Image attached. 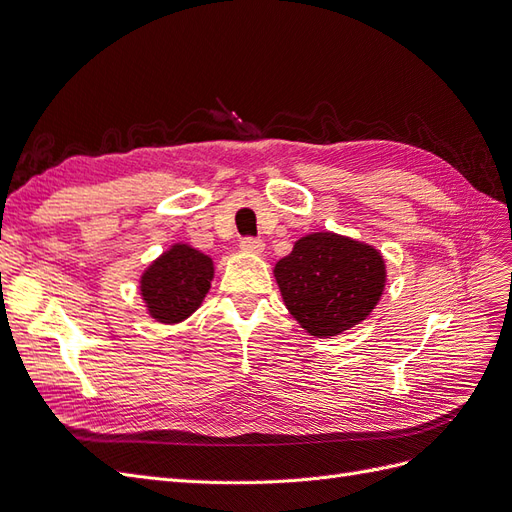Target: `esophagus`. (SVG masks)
<instances>
[{
    "instance_id": "34e87169",
    "label": "esophagus",
    "mask_w": 512,
    "mask_h": 512,
    "mask_svg": "<svg viewBox=\"0 0 512 512\" xmlns=\"http://www.w3.org/2000/svg\"><path fill=\"white\" fill-rule=\"evenodd\" d=\"M262 250H265V243H262L260 239H252L247 237L241 241V252L243 254H250V256H260Z\"/></svg>"
}]
</instances>
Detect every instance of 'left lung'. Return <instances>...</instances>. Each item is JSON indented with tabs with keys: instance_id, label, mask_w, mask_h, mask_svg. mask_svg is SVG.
<instances>
[{
	"instance_id": "8db88e82",
	"label": "left lung",
	"mask_w": 512,
	"mask_h": 512,
	"mask_svg": "<svg viewBox=\"0 0 512 512\" xmlns=\"http://www.w3.org/2000/svg\"><path fill=\"white\" fill-rule=\"evenodd\" d=\"M273 275L290 316L314 337H335L361 324L386 286L376 247L331 230L294 241Z\"/></svg>"
}]
</instances>
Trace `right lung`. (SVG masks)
<instances>
[{
    "label": "right lung",
    "mask_w": 512,
    "mask_h": 512,
    "mask_svg": "<svg viewBox=\"0 0 512 512\" xmlns=\"http://www.w3.org/2000/svg\"><path fill=\"white\" fill-rule=\"evenodd\" d=\"M213 258L188 243H173L143 271L138 290L147 314L179 324L203 305L213 282Z\"/></svg>",
    "instance_id": "right-lung-1"
}]
</instances>
